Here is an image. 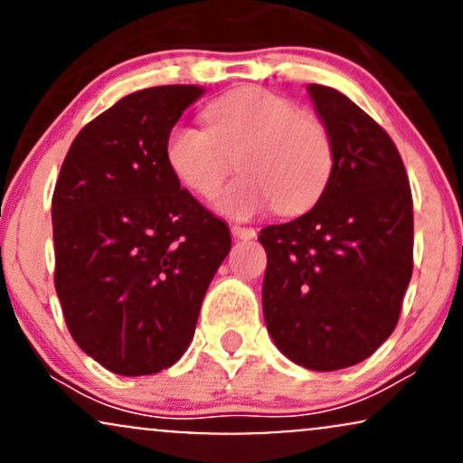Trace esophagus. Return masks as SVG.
Listing matches in <instances>:
<instances>
[{
    "instance_id": "1",
    "label": "esophagus",
    "mask_w": 463,
    "mask_h": 463,
    "mask_svg": "<svg viewBox=\"0 0 463 463\" xmlns=\"http://www.w3.org/2000/svg\"><path fill=\"white\" fill-rule=\"evenodd\" d=\"M231 232H232V237H237V239H254V235H257V231H254V228L239 226V224H232Z\"/></svg>"
}]
</instances>
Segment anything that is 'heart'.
<instances>
[{
  "instance_id": "heart-1",
  "label": "heart",
  "mask_w": 463,
  "mask_h": 463,
  "mask_svg": "<svg viewBox=\"0 0 463 463\" xmlns=\"http://www.w3.org/2000/svg\"><path fill=\"white\" fill-rule=\"evenodd\" d=\"M204 124H174L165 163L184 189L213 198L237 158L243 176L217 200L222 213L243 220L272 204L283 215L302 213L331 180L335 146L326 124L283 95L237 89L206 106Z\"/></svg>"
}]
</instances>
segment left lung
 I'll return each instance as SVG.
<instances>
[{"label":"left lung","mask_w":463,"mask_h":463,"mask_svg":"<svg viewBox=\"0 0 463 463\" xmlns=\"http://www.w3.org/2000/svg\"><path fill=\"white\" fill-rule=\"evenodd\" d=\"M335 146L309 213L259 235L263 316L280 353L331 372L368 359L401 317L413 269V200L390 135L344 93L309 84Z\"/></svg>","instance_id":"1"}]
</instances>
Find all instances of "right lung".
I'll return each instance as SVG.
<instances>
[{
  "instance_id": "add662e5",
  "label": "right lung",
  "mask_w": 463,
  "mask_h": 463,
  "mask_svg": "<svg viewBox=\"0 0 463 463\" xmlns=\"http://www.w3.org/2000/svg\"><path fill=\"white\" fill-rule=\"evenodd\" d=\"M204 89L152 87L89 121L52 198L62 316L76 344L121 376L161 372L194 339L231 231L169 172L165 137Z\"/></svg>"
}]
</instances>
